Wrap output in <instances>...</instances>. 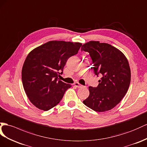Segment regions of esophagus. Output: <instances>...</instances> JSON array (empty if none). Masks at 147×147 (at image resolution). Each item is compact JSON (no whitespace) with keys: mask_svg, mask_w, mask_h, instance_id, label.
Wrapping results in <instances>:
<instances>
[{"mask_svg":"<svg viewBox=\"0 0 147 147\" xmlns=\"http://www.w3.org/2000/svg\"><path fill=\"white\" fill-rule=\"evenodd\" d=\"M74 85L75 86H76V87L78 88H81L83 87V86L80 84V83H79V82H74Z\"/></svg>","mask_w":147,"mask_h":147,"instance_id":"34e87169","label":"esophagus"}]
</instances>
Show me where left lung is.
<instances>
[{"mask_svg": "<svg viewBox=\"0 0 147 147\" xmlns=\"http://www.w3.org/2000/svg\"><path fill=\"white\" fill-rule=\"evenodd\" d=\"M81 51L89 53L94 73L102 76L97 88L89 86V96L83 104L96 112L111 110L121 101L130 86L131 72L126 56L111 45L99 41L86 43Z\"/></svg>", "mask_w": 147, "mask_h": 147, "instance_id": "obj_1", "label": "left lung"}]
</instances>
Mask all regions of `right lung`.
<instances>
[{
    "instance_id": "add662e5",
    "label": "right lung",
    "mask_w": 147,
    "mask_h": 147,
    "mask_svg": "<svg viewBox=\"0 0 147 147\" xmlns=\"http://www.w3.org/2000/svg\"><path fill=\"white\" fill-rule=\"evenodd\" d=\"M81 45L79 42L50 41L29 53L22 67V80L26 94L36 107L50 110L71 87L58 80V76L67 59L77 54Z\"/></svg>"
}]
</instances>
